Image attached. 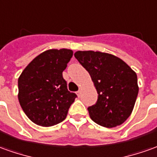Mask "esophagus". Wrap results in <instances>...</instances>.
<instances>
[{
	"label": "esophagus",
	"mask_w": 157,
	"mask_h": 157,
	"mask_svg": "<svg viewBox=\"0 0 157 157\" xmlns=\"http://www.w3.org/2000/svg\"><path fill=\"white\" fill-rule=\"evenodd\" d=\"M81 92H82L81 90H78V91L76 92V94L78 95V97H80V95H81Z\"/></svg>",
	"instance_id": "esophagus-1"
}]
</instances>
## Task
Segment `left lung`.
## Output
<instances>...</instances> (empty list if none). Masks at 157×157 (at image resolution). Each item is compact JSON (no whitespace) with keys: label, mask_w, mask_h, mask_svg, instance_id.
Listing matches in <instances>:
<instances>
[{"label":"left lung","mask_w":157,"mask_h":157,"mask_svg":"<svg viewBox=\"0 0 157 157\" xmlns=\"http://www.w3.org/2000/svg\"><path fill=\"white\" fill-rule=\"evenodd\" d=\"M75 57L88 71L98 94L96 104L87 108L91 119L105 128L122 124L130 117L139 93L135 72L106 52L77 51Z\"/></svg>","instance_id":"obj_1"}]
</instances>
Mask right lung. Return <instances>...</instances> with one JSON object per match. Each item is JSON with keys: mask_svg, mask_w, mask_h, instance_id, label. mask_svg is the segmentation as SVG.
I'll return each mask as SVG.
<instances>
[{"mask_svg": "<svg viewBox=\"0 0 157 157\" xmlns=\"http://www.w3.org/2000/svg\"><path fill=\"white\" fill-rule=\"evenodd\" d=\"M73 56L70 49H50L36 57L18 77V101L29 119L41 127L60 123L77 96L68 91L63 71Z\"/></svg>", "mask_w": 157, "mask_h": 157, "instance_id": "add662e5", "label": "right lung"}]
</instances>
